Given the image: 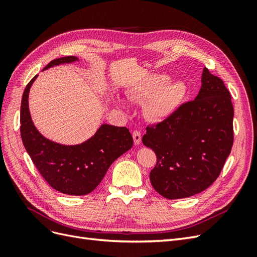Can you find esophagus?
Returning <instances> with one entry per match:
<instances>
[{"label": "esophagus", "mask_w": 257, "mask_h": 257, "mask_svg": "<svg viewBox=\"0 0 257 257\" xmlns=\"http://www.w3.org/2000/svg\"><path fill=\"white\" fill-rule=\"evenodd\" d=\"M133 139H134V143L135 145H139L142 142V133L139 131L135 130L133 131Z\"/></svg>", "instance_id": "1"}]
</instances>
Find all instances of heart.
<instances>
[{
    "label": "heart",
    "mask_w": 257,
    "mask_h": 257,
    "mask_svg": "<svg viewBox=\"0 0 257 257\" xmlns=\"http://www.w3.org/2000/svg\"><path fill=\"white\" fill-rule=\"evenodd\" d=\"M167 80L164 75L150 76L131 94L134 99L150 98L147 104V112L153 119L167 118L177 109L183 98L184 84L181 81L167 82Z\"/></svg>",
    "instance_id": "obj_1"
}]
</instances>
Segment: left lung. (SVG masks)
<instances>
[{
  "label": "left lung",
  "instance_id": "1",
  "mask_svg": "<svg viewBox=\"0 0 257 257\" xmlns=\"http://www.w3.org/2000/svg\"><path fill=\"white\" fill-rule=\"evenodd\" d=\"M234 107L223 80L204 68L195 99L183 103L155 125L143 143L157 154L150 181L168 199L209 188L220 176L234 144Z\"/></svg>",
  "mask_w": 257,
  "mask_h": 257
}]
</instances>
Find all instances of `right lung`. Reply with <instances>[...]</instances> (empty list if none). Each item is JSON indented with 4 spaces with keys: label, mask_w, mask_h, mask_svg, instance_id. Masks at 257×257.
I'll use <instances>...</instances> for the list:
<instances>
[{
    "label": "right lung",
    "mask_w": 257,
    "mask_h": 257,
    "mask_svg": "<svg viewBox=\"0 0 257 257\" xmlns=\"http://www.w3.org/2000/svg\"><path fill=\"white\" fill-rule=\"evenodd\" d=\"M76 57L52 60L44 69L61 63H71ZM33 77L23 92L20 108V133L30 158L47 183L67 195H87L103 180L112 163L133 146L127 127L104 124L89 141L77 146H62L40 134L31 120L29 91Z\"/></svg>",
    "instance_id": "obj_1"
}]
</instances>
